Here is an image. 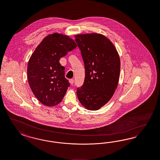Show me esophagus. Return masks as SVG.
Returning a JSON list of instances; mask_svg holds the SVG:
<instances>
[{"label": "esophagus", "instance_id": "esophagus-1", "mask_svg": "<svg viewBox=\"0 0 160 160\" xmlns=\"http://www.w3.org/2000/svg\"><path fill=\"white\" fill-rule=\"evenodd\" d=\"M69 82H70V84H72H72H74V79H70V80H69Z\"/></svg>", "mask_w": 160, "mask_h": 160}]
</instances>
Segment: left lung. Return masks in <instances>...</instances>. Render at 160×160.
Returning <instances> with one entry per match:
<instances>
[{"mask_svg":"<svg viewBox=\"0 0 160 160\" xmlns=\"http://www.w3.org/2000/svg\"><path fill=\"white\" fill-rule=\"evenodd\" d=\"M85 67L84 82L77 88L78 99L83 106L97 110L112 98L117 88L121 62L114 45L100 33L75 36Z\"/></svg>","mask_w":160,"mask_h":160,"instance_id":"1","label":"left lung"}]
</instances>
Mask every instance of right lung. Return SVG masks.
I'll list each match as a JSON object with an SVG mask.
<instances>
[{
	"mask_svg": "<svg viewBox=\"0 0 160 160\" xmlns=\"http://www.w3.org/2000/svg\"><path fill=\"white\" fill-rule=\"evenodd\" d=\"M77 47L68 36L54 33L47 36L31 56L27 67L28 83L37 99L47 106L60 103L70 83L65 78L61 57Z\"/></svg>",
	"mask_w": 160,
	"mask_h": 160,
	"instance_id": "1",
	"label": "right lung"
}]
</instances>
